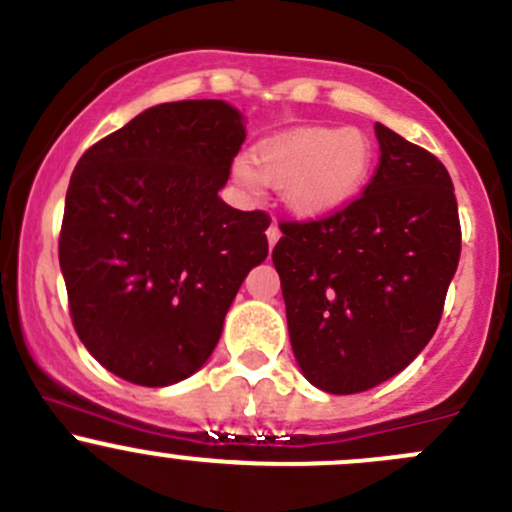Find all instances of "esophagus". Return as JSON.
Instances as JSON below:
<instances>
[{
	"instance_id": "1",
	"label": "esophagus",
	"mask_w": 512,
	"mask_h": 512,
	"mask_svg": "<svg viewBox=\"0 0 512 512\" xmlns=\"http://www.w3.org/2000/svg\"><path fill=\"white\" fill-rule=\"evenodd\" d=\"M280 237H282V232H280V227H277L275 223L267 227V245H270V250L277 245V240H280Z\"/></svg>"
}]
</instances>
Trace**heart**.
Returning a JSON list of instances; mask_svg holds the SVG:
<instances>
[{
    "instance_id": "heart-1",
    "label": "heart",
    "mask_w": 512,
    "mask_h": 512,
    "mask_svg": "<svg viewBox=\"0 0 512 512\" xmlns=\"http://www.w3.org/2000/svg\"><path fill=\"white\" fill-rule=\"evenodd\" d=\"M374 168V143L359 128L304 126L265 138L250 160L237 158L232 178L250 193L277 188L297 220H322L354 203Z\"/></svg>"
}]
</instances>
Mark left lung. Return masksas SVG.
Here are the masks:
<instances>
[{
  "label": "left lung",
  "mask_w": 512,
  "mask_h": 512,
  "mask_svg": "<svg viewBox=\"0 0 512 512\" xmlns=\"http://www.w3.org/2000/svg\"><path fill=\"white\" fill-rule=\"evenodd\" d=\"M364 195L314 223H285L272 250L289 342L304 379L359 394L404 371L431 342L461 257L446 165L384 123Z\"/></svg>",
  "instance_id": "1"
}]
</instances>
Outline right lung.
I'll use <instances>...</instances> for the list:
<instances>
[{
	"label": "right lung",
	"instance_id": "add662e5",
	"mask_svg": "<svg viewBox=\"0 0 512 512\" xmlns=\"http://www.w3.org/2000/svg\"><path fill=\"white\" fill-rule=\"evenodd\" d=\"M245 136L225 101L160 103L76 163L59 265L76 334L111 374L138 386L193 376L265 262L270 218L218 195Z\"/></svg>",
	"mask_w": 512,
	"mask_h": 512
}]
</instances>
